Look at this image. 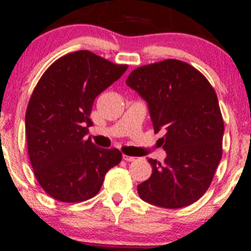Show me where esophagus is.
Returning a JSON list of instances; mask_svg holds the SVG:
<instances>
[{"instance_id": "esophagus-1", "label": "esophagus", "mask_w": 251, "mask_h": 251, "mask_svg": "<svg viewBox=\"0 0 251 251\" xmlns=\"http://www.w3.org/2000/svg\"><path fill=\"white\" fill-rule=\"evenodd\" d=\"M123 159L125 160V162H133V160H135V158L134 157H131V155L124 154L123 155Z\"/></svg>"}]
</instances>
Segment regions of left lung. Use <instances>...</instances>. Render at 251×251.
I'll use <instances>...</instances> for the list:
<instances>
[{"mask_svg":"<svg viewBox=\"0 0 251 251\" xmlns=\"http://www.w3.org/2000/svg\"><path fill=\"white\" fill-rule=\"evenodd\" d=\"M126 85L148 103L164 164L150 158L152 175L138 185L143 201L178 209L206 192L222 158L224 123L217 96L206 77L189 63L164 60L137 68Z\"/></svg>","mask_w":251,"mask_h":251,"instance_id":"1","label":"left lung"}]
</instances>
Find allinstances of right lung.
<instances>
[{
  "instance_id": "right-lung-1",
  "label": "right lung",
  "mask_w": 251,
  "mask_h": 251,
  "mask_svg": "<svg viewBox=\"0 0 251 251\" xmlns=\"http://www.w3.org/2000/svg\"><path fill=\"white\" fill-rule=\"evenodd\" d=\"M126 70L77 50L56 60L37 82L25 113L28 153L37 181L55 200L94 197L122 160L119 150L99 148L86 135L94 99Z\"/></svg>"
}]
</instances>
